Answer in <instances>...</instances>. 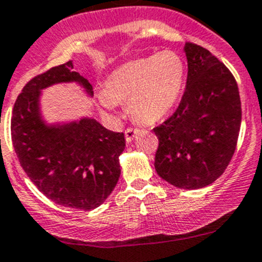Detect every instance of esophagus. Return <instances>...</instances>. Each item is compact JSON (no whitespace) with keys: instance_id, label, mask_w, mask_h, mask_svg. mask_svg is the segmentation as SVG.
Listing matches in <instances>:
<instances>
[{"instance_id":"34e87169","label":"esophagus","mask_w":262,"mask_h":262,"mask_svg":"<svg viewBox=\"0 0 262 262\" xmlns=\"http://www.w3.org/2000/svg\"><path fill=\"white\" fill-rule=\"evenodd\" d=\"M139 131H140V129L135 128V127H128V128L124 131V135H126L127 143H131V141L134 140V138H135V136L139 134Z\"/></svg>"}]
</instances>
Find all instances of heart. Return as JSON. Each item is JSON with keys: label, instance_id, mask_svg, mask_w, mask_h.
<instances>
[{"label": "heart", "instance_id": "1", "mask_svg": "<svg viewBox=\"0 0 262 262\" xmlns=\"http://www.w3.org/2000/svg\"><path fill=\"white\" fill-rule=\"evenodd\" d=\"M184 59L173 50L135 59L113 71L104 84L100 104L104 109L116 108L127 101L134 118L151 123L172 109L185 82Z\"/></svg>", "mask_w": 262, "mask_h": 262}]
</instances>
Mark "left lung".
Masks as SVG:
<instances>
[{
    "instance_id": "left-lung-1",
    "label": "left lung",
    "mask_w": 262,
    "mask_h": 262,
    "mask_svg": "<svg viewBox=\"0 0 262 262\" xmlns=\"http://www.w3.org/2000/svg\"><path fill=\"white\" fill-rule=\"evenodd\" d=\"M186 89L171 117L154 127L156 171L181 189H199L223 175L241 129L235 78L207 49L186 42Z\"/></svg>"
}]
</instances>
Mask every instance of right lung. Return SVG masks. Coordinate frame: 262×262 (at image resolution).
Listing matches in <instances>:
<instances>
[{"label":"right lung","mask_w":262,"mask_h":262,"mask_svg":"<svg viewBox=\"0 0 262 262\" xmlns=\"http://www.w3.org/2000/svg\"><path fill=\"white\" fill-rule=\"evenodd\" d=\"M72 81L92 95V86L73 72L72 61L32 78L14 104L11 140L23 170L41 193L64 207L90 211L99 207L117 185L118 157L126 141L123 133L109 131L91 118L51 127L42 122L41 90Z\"/></svg>","instance_id":"1"}]
</instances>
